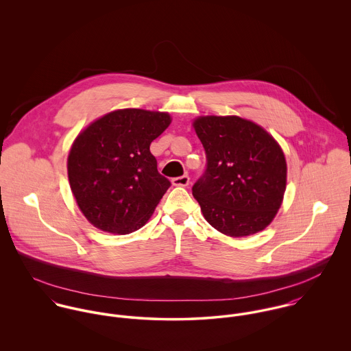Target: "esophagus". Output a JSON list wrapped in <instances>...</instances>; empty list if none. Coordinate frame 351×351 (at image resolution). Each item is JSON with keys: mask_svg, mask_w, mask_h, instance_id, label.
<instances>
[{"mask_svg": "<svg viewBox=\"0 0 351 351\" xmlns=\"http://www.w3.org/2000/svg\"><path fill=\"white\" fill-rule=\"evenodd\" d=\"M171 182H173L174 186H188L189 182H191V178H189V176L185 174V176H182V177H176V178H173Z\"/></svg>", "mask_w": 351, "mask_h": 351, "instance_id": "34e87169", "label": "esophagus"}]
</instances>
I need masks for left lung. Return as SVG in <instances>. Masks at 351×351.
I'll return each instance as SVG.
<instances>
[{
    "mask_svg": "<svg viewBox=\"0 0 351 351\" xmlns=\"http://www.w3.org/2000/svg\"><path fill=\"white\" fill-rule=\"evenodd\" d=\"M192 125L208 162L192 189L205 220L232 238L265 230L287 189V159L278 142L239 116H199Z\"/></svg>",
    "mask_w": 351,
    "mask_h": 351,
    "instance_id": "obj_1",
    "label": "left lung"
}]
</instances>
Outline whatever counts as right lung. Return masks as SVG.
Segmentation results:
<instances>
[{
    "label": "right lung",
    "instance_id": "right-lung-1",
    "mask_svg": "<svg viewBox=\"0 0 351 351\" xmlns=\"http://www.w3.org/2000/svg\"><path fill=\"white\" fill-rule=\"evenodd\" d=\"M171 123L167 112L124 108L85 127L67 156L73 196L90 224L125 235L142 228L170 186L151 142Z\"/></svg>",
    "mask_w": 351,
    "mask_h": 351
}]
</instances>
